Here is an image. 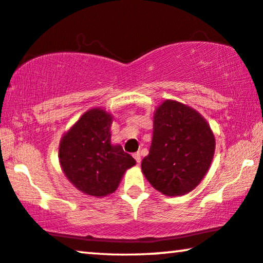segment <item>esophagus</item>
Listing matches in <instances>:
<instances>
[{"instance_id": "34e87169", "label": "esophagus", "mask_w": 263, "mask_h": 263, "mask_svg": "<svg viewBox=\"0 0 263 263\" xmlns=\"http://www.w3.org/2000/svg\"><path fill=\"white\" fill-rule=\"evenodd\" d=\"M133 157H135V160H136V162L137 163H140V161H142V157H140V154L139 153H136V154H133Z\"/></svg>"}]
</instances>
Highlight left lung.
I'll return each mask as SVG.
<instances>
[{
    "mask_svg": "<svg viewBox=\"0 0 263 263\" xmlns=\"http://www.w3.org/2000/svg\"><path fill=\"white\" fill-rule=\"evenodd\" d=\"M216 140L207 121L190 106L165 100L154 114L153 142L142 172L155 190L169 197L193 191L213 160Z\"/></svg>",
    "mask_w": 263,
    "mask_h": 263,
    "instance_id": "1",
    "label": "left lung"
}]
</instances>
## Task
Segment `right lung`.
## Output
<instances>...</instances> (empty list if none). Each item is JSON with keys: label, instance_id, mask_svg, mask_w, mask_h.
<instances>
[{"label": "right lung", "instance_id": "add662e5", "mask_svg": "<svg viewBox=\"0 0 263 263\" xmlns=\"http://www.w3.org/2000/svg\"><path fill=\"white\" fill-rule=\"evenodd\" d=\"M112 116L102 108L87 110L59 143V163L77 190L106 197L119 186L125 172L136 164L121 145L110 144Z\"/></svg>", "mask_w": 263, "mask_h": 263}]
</instances>
